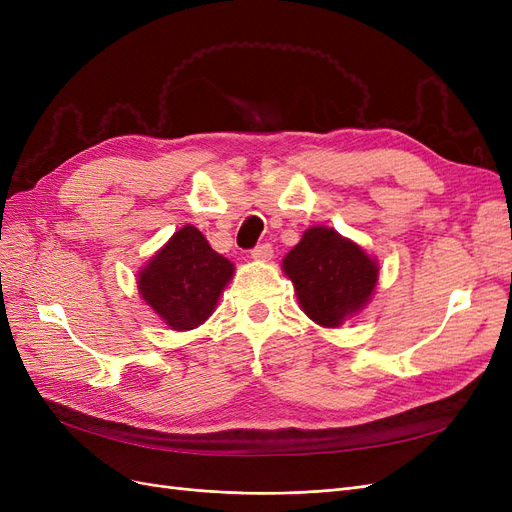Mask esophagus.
<instances>
[{"label":"esophagus","instance_id":"obj_1","mask_svg":"<svg viewBox=\"0 0 512 512\" xmlns=\"http://www.w3.org/2000/svg\"><path fill=\"white\" fill-rule=\"evenodd\" d=\"M252 258H254V260H271V258H273V247H271V243L256 245L254 250H252Z\"/></svg>","mask_w":512,"mask_h":512}]
</instances>
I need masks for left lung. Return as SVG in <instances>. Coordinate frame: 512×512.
Returning <instances> with one entry per match:
<instances>
[{
	"label": "left lung",
	"instance_id": "obj_1",
	"mask_svg": "<svg viewBox=\"0 0 512 512\" xmlns=\"http://www.w3.org/2000/svg\"><path fill=\"white\" fill-rule=\"evenodd\" d=\"M303 312L335 329L369 303L378 284V262L361 245L327 226L303 232L282 262Z\"/></svg>",
	"mask_w": 512,
	"mask_h": 512
}]
</instances>
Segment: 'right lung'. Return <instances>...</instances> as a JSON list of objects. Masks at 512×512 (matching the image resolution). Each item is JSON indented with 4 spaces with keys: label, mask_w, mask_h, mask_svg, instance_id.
Wrapping results in <instances>:
<instances>
[{
    "label": "right lung",
    "mask_w": 512,
    "mask_h": 512,
    "mask_svg": "<svg viewBox=\"0 0 512 512\" xmlns=\"http://www.w3.org/2000/svg\"><path fill=\"white\" fill-rule=\"evenodd\" d=\"M232 273L235 265L188 224L138 273V292L170 329L190 331L213 314Z\"/></svg>",
    "instance_id": "1"
}]
</instances>
